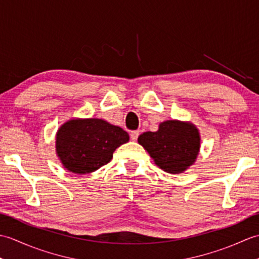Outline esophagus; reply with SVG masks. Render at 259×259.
Wrapping results in <instances>:
<instances>
[{"label":"esophagus","instance_id":"1","mask_svg":"<svg viewBox=\"0 0 259 259\" xmlns=\"http://www.w3.org/2000/svg\"><path fill=\"white\" fill-rule=\"evenodd\" d=\"M138 137H139V131H131L130 133V138H131V140L133 141H136L137 139H138Z\"/></svg>","mask_w":259,"mask_h":259}]
</instances>
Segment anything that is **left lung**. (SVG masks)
Segmentation results:
<instances>
[{
	"instance_id": "8db88e82",
	"label": "left lung",
	"mask_w": 259,
	"mask_h": 259,
	"mask_svg": "<svg viewBox=\"0 0 259 259\" xmlns=\"http://www.w3.org/2000/svg\"><path fill=\"white\" fill-rule=\"evenodd\" d=\"M139 145L159 168L169 174H181L196 161L200 149L199 131L191 122L167 120L155 133L139 136Z\"/></svg>"
}]
</instances>
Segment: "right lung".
I'll return each instance as SVG.
<instances>
[{"mask_svg": "<svg viewBox=\"0 0 259 259\" xmlns=\"http://www.w3.org/2000/svg\"><path fill=\"white\" fill-rule=\"evenodd\" d=\"M128 141V133L102 119H71L59 128L56 148L65 169L84 175L107 164Z\"/></svg>", "mask_w": 259, "mask_h": 259, "instance_id": "add662e5", "label": "right lung"}]
</instances>
